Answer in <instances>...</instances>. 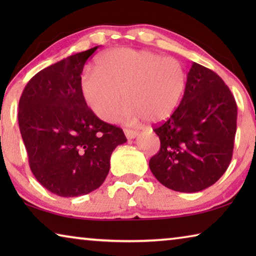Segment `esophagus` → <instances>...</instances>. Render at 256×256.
Masks as SVG:
<instances>
[{
    "label": "esophagus",
    "mask_w": 256,
    "mask_h": 256,
    "mask_svg": "<svg viewBox=\"0 0 256 256\" xmlns=\"http://www.w3.org/2000/svg\"><path fill=\"white\" fill-rule=\"evenodd\" d=\"M124 133L126 136L128 138H134L138 136V132L136 131V130H131V128H124Z\"/></svg>",
    "instance_id": "34e87169"
}]
</instances>
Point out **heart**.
I'll list each match as a JSON object with an SVG mask.
<instances>
[{"mask_svg":"<svg viewBox=\"0 0 256 256\" xmlns=\"http://www.w3.org/2000/svg\"><path fill=\"white\" fill-rule=\"evenodd\" d=\"M94 71L82 76L80 92L89 110L105 122L115 120L123 100L125 122H162L175 112L186 86L178 60L150 50H107L96 60Z\"/></svg>","mask_w":256,"mask_h":256,"instance_id":"1","label":"heart"}]
</instances>
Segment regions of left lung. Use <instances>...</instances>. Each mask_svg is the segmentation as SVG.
Masks as SVG:
<instances>
[{
	"label": "left lung",
	"instance_id": "1",
	"mask_svg": "<svg viewBox=\"0 0 256 256\" xmlns=\"http://www.w3.org/2000/svg\"><path fill=\"white\" fill-rule=\"evenodd\" d=\"M237 105L224 80L193 62L184 96L170 120L154 128L160 150L150 170L166 188L196 193L214 185L232 162Z\"/></svg>",
	"mask_w": 256,
	"mask_h": 256
}]
</instances>
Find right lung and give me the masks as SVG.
Here are the masks:
<instances>
[{
  "label": "right lung",
  "instance_id": "1",
  "mask_svg": "<svg viewBox=\"0 0 256 256\" xmlns=\"http://www.w3.org/2000/svg\"><path fill=\"white\" fill-rule=\"evenodd\" d=\"M98 46L52 64L34 74L19 100L18 122L36 180L58 196L97 190L110 156L126 142L122 128L99 120L82 99L84 66Z\"/></svg>",
  "mask_w": 256,
  "mask_h": 256
}]
</instances>
